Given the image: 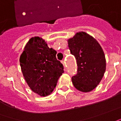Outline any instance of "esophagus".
I'll list each match as a JSON object with an SVG mask.
<instances>
[{
	"instance_id": "esophagus-1",
	"label": "esophagus",
	"mask_w": 121,
	"mask_h": 121,
	"mask_svg": "<svg viewBox=\"0 0 121 121\" xmlns=\"http://www.w3.org/2000/svg\"><path fill=\"white\" fill-rule=\"evenodd\" d=\"M61 64H63V65H64V69H65V61H64V60H62V61H61Z\"/></svg>"
}]
</instances>
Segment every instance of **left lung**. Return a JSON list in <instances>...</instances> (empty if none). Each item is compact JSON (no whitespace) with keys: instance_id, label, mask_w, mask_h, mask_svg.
Instances as JSON below:
<instances>
[{"instance_id":"1","label":"left lung","mask_w":121,"mask_h":121,"mask_svg":"<svg viewBox=\"0 0 121 121\" xmlns=\"http://www.w3.org/2000/svg\"><path fill=\"white\" fill-rule=\"evenodd\" d=\"M67 42L78 67L77 74L71 78L73 86L80 91H91L99 85L105 72L103 50L93 37L84 32L76 33Z\"/></svg>"}]
</instances>
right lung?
<instances>
[{
	"mask_svg": "<svg viewBox=\"0 0 121 121\" xmlns=\"http://www.w3.org/2000/svg\"><path fill=\"white\" fill-rule=\"evenodd\" d=\"M57 52L50 48L42 38H31L20 57L23 76L30 88L41 97L51 94L64 73L56 58Z\"/></svg>",
	"mask_w": 121,
	"mask_h": 121,
	"instance_id": "right-lung-1",
	"label": "right lung"
}]
</instances>
